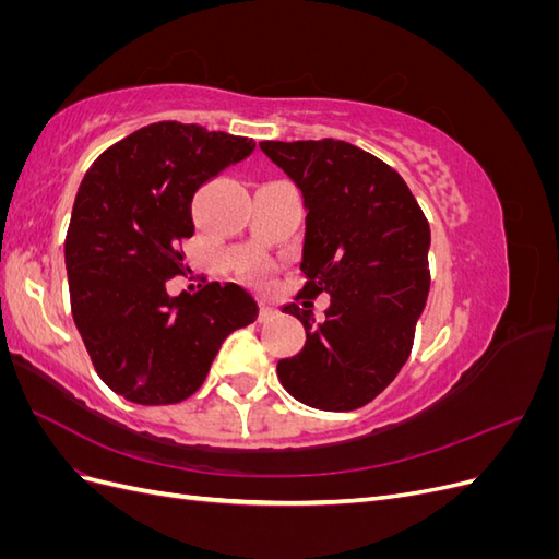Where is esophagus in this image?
Returning <instances> with one entry per match:
<instances>
[{
    "instance_id": "1",
    "label": "esophagus",
    "mask_w": 559,
    "mask_h": 559,
    "mask_svg": "<svg viewBox=\"0 0 559 559\" xmlns=\"http://www.w3.org/2000/svg\"><path fill=\"white\" fill-rule=\"evenodd\" d=\"M273 314H275V308L267 306V302L263 300V302H261V319H270Z\"/></svg>"
}]
</instances>
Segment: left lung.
Listing matches in <instances>:
<instances>
[{"instance_id": "8db88e82", "label": "left lung", "mask_w": 559, "mask_h": 559, "mask_svg": "<svg viewBox=\"0 0 559 559\" xmlns=\"http://www.w3.org/2000/svg\"><path fill=\"white\" fill-rule=\"evenodd\" d=\"M259 146L298 186L308 212L300 294L331 298L321 321L308 300L284 306L306 326V345L277 364L280 382L310 408H361L411 357L431 282L429 222L403 177L349 142Z\"/></svg>"}]
</instances>
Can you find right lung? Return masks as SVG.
I'll return each mask as SVG.
<instances>
[{"mask_svg":"<svg viewBox=\"0 0 559 559\" xmlns=\"http://www.w3.org/2000/svg\"><path fill=\"white\" fill-rule=\"evenodd\" d=\"M257 142L195 123L160 121L109 146L83 177L64 240L72 317L97 376L140 405L189 399L222 343L259 317L240 284L167 294L181 275L202 183L245 160Z\"/></svg>","mask_w":559,"mask_h":559,"instance_id":"1","label":"right lung"}]
</instances>
